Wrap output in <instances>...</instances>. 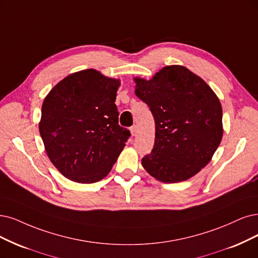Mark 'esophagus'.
<instances>
[{
    "mask_svg": "<svg viewBox=\"0 0 258 258\" xmlns=\"http://www.w3.org/2000/svg\"><path fill=\"white\" fill-rule=\"evenodd\" d=\"M130 131H131V134H132V136H135V135H136V133H137V127L134 125V126H132V127L130 128Z\"/></svg>",
    "mask_w": 258,
    "mask_h": 258,
    "instance_id": "obj_1",
    "label": "esophagus"
}]
</instances>
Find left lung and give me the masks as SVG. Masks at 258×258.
<instances>
[{
	"mask_svg": "<svg viewBox=\"0 0 258 258\" xmlns=\"http://www.w3.org/2000/svg\"><path fill=\"white\" fill-rule=\"evenodd\" d=\"M134 81L136 95L155 120L154 148L141 159L142 166L163 183L192 177L222 139V107L216 93L183 66H167L150 81Z\"/></svg>",
	"mask_w": 258,
	"mask_h": 258,
	"instance_id": "8db88e82",
	"label": "left lung"
}]
</instances>
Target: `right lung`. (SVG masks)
Wrapping results in <instances>:
<instances>
[{
    "instance_id": "add662e5",
    "label": "right lung",
    "mask_w": 258,
    "mask_h": 258,
    "mask_svg": "<svg viewBox=\"0 0 258 258\" xmlns=\"http://www.w3.org/2000/svg\"><path fill=\"white\" fill-rule=\"evenodd\" d=\"M119 80L87 69L61 80L43 101L39 132L46 154L73 182H99L125 147L131 133L119 125Z\"/></svg>"
}]
</instances>
